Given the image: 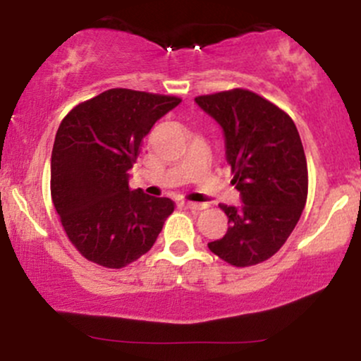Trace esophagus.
I'll list each match as a JSON object with an SVG mask.
<instances>
[{
	"instance_id": "obj_1",
	"label": "esophagus",
	"mask_w": 361,
	"mask_h": 361,
	"mask_svg": "<svg viewBox=\"0 0 361 361\" xmlns=\"http://www.w3.org/2000/svg\"><path fill=\"white\" fill-rule=\"evenodd\" d=\"M183 205L186 207V209H192V210L205 209V204H195V202H183Z\"/></svg>"
}]
</instances>
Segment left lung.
I'll return each mask as SVG.
<instances>
[{"instance_id":"1","label":"left lung","mask_w":361,"mask_h":361,"mask_svg":"<svg viewBox=\"0 0 361 361\" xmlns=\"http://www.w3.org/2000/svg\"><path fill=\"white\" fill-rule=\"evenodd\" d=\"M222 128L241 207L221 205L227 233L209 250L234 267L271 258L295 229L307 200V161L293 120L247 90L197 97Z\"/></svg>"}]
</instances>
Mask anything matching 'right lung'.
Listing matches in <instances>:
<instances>
[{"label":"right lung","instance_id":"right-lung-1","mask_svg":"<svg viewBox=\"0 0 361 361\" xmlns=\"http://www.w3.org/2000/svg\"><path fill=\"white\" fill-rule=\"evenodd\" d=\"M180 103L176 97L114 88L74 106L61 122L51 157L52 202L86 259L123 268L156 243L175 205L128 188V169L152 126Z\"/></svg>","mask_w":361,"mask_h":361}]
</instances>
